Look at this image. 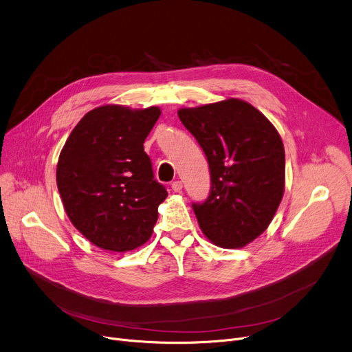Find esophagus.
<instances>
[{
    "instance_id": "34e87169",
    "label": "esophagus",
    "mask_w": 352,
    "mask_h": 352,
    "mask_svg": "<svg viewBox=\"0 0 352 352\" xmlns=\"http://www.w3.org/2000/svg\"><path fill=\"white\" fill-rule=\"evenodd\" d=\"M171 188H173L174 192H181V190H182V181H174L171 184Z\"/></svg>"
}]
</instances>
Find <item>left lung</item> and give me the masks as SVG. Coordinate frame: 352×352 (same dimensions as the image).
I'll list each match as a JSON object with an SVG mask.
<instances>
[{"mask_svg": "<svg viewBox=\"0 0 352 352\" xmlns=\"http://www.w3.org/2000/svg\"><path fill=\"white\" fill-rule=\"evenodd\" d=\"M179 120L202 147L210 194L192 204L204 234L221 248H240L271 223L285 190V150L274 124L237 98L181 108Z\"/></svg>", "mask_w": 352, "mask_h": 352, "instance_id": "1", "label": "left lung"}]
</instances>
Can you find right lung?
Listing matches in <instances>:
<instances>
[{
	"label": "right lung",
	"instance_id": "1",
	"mask_svg": "<svg viewBox=\"0 0 352 352\" xmlns=\"http://www.w3.org/2000/svg\"><path fill=\"white\" fill-rule=\"evenodd\" d=\"M162 115L157 107L104 105L77 123L63 147L56 181L74 228L100 248L124 252L144 244L167 198L143 143Z\"/></svg>",
	"mask_w": 352,
	"mask_h": 352
}]
</instances>
